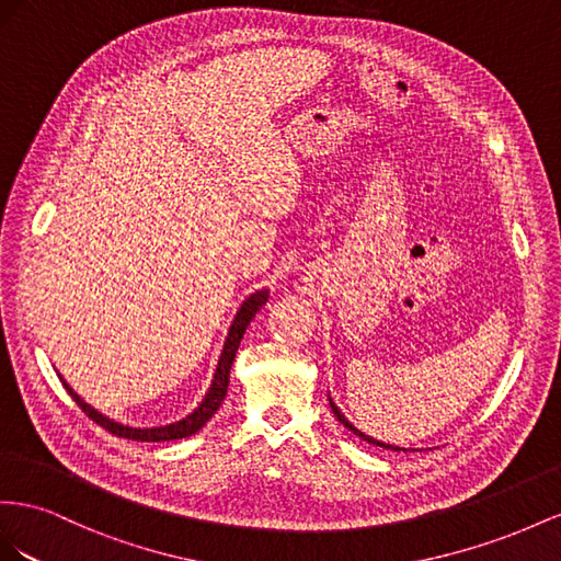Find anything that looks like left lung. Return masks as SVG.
<instances>
[{"instance_id":"8db88e82","label":"left lung","mask_w":561,"mask_h":561,"mask_svg":"<svg viewBox=\"0 0 561 561\" xmlns=\"http://www.w3.org/2000/svg\"><path fill=\"white\" fill-rule=\"evenodd\" d=\"M329 402H331V399H329ZM331 409H333V415H335V419H339V421H341V423H343V425H345V427H347L350 432H355V435H357V437H362L364 442H369V444H376V446H382V449H392V451H407V449H399V446H390V444H382V442H376L374 437H366V435H364V432H359V430H357L355 425H352V423H350V421L345 419V415L341 413V409H339V407H335L333 402H331Z\"/></svg>"}]
</instances>
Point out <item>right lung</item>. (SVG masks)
Returning <instances> with one entry per match:
<instances>
[{
  "instance_id": "right-lung-1",
  "label": "right lung",
  "mask_w": 561,
  "mask_h": 561,
  "mask_svg": "<svg viewBox=\"0 0 561 561\" xmlns=\"http://www.w3.org/2000/svg\"><path fill=\"white\" fill-rule=\"evenodd\" d=\"M267 302V289L263 291H255L251 294L244 302L242 308H239L234 322L230 327V333H228V341L226 345H222V355L218 359V369L214 374V382L209 392H206V397L202 399V404L192 411L187 419L183 421H175L171 425H162V427H129V425H122V423H115L110 421L107 415L99 413L93 407H89L82 397H79L66 380L60 378L62 386H66V390L70 392V397L77 402V407L82 409L89 419L93 423H99L101 427H105L107 432H112V435L117 437H124V439H134V442H171V439H183V437H190L195 435L197 430H202L206 425V421L211 419V415L218 411V407L222 404V399H226V392H228V382H230V369H232V362H234V355H237V347L239 343H242L244 333H247V327L251 324V319L255 317V312H259L263 306Z\"/></svg>"
}]
</instances>
